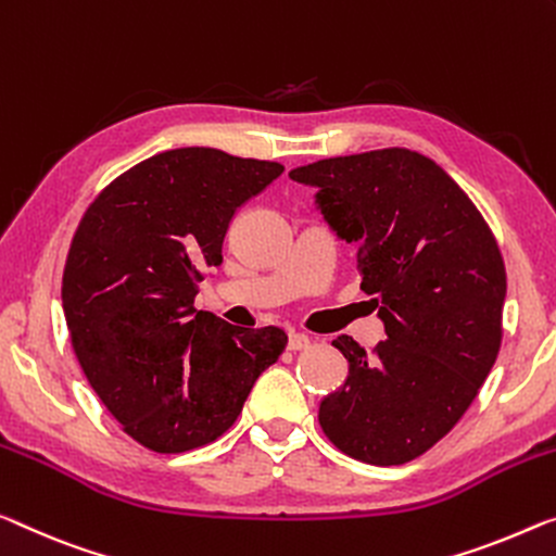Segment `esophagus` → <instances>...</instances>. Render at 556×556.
Wrapping results in <instances>:
<instances>
[{"instance_id":"obj_1","label":"esophagus","mask_w":556,"mask_h":556,"mask_svg":"<svg viewBox=\"0 0 556 556\" xmlns=\"http://www.w3.org/2000/svg\"><path fill=\"white\" fill-rule=\"evenodd\" d=\"M307 345H311V338L305 332H288V350H305Z\"/></svg>"}]
</instances>
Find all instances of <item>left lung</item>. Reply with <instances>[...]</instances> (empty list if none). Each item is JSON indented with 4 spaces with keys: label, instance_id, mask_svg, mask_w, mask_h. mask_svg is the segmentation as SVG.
Here are the masks:
<instances>
[{
    "label": "left lung",
    "instance_id": "obj_1",
    "mask_svg": "<svg viewBox=\"0 0 556 556\" xmlns=\"http://www.w3.org/2000/svg\"><path fill=\"white\" fill-rule=\"evenodd\" d=\"M340 241L357 243L361 288L388 340L372 355L332 340L348 378L320 400L332 445L405 465L457 425L497 361L505 261L467 193L432 159L380 149L293 168Z\"/></svg>",
    "mask_w": 556,
    "mask_h": 556
}]
</instances>
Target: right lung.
Here are the masks:
<instances>
[{"label": "right lung", "mask_w": 556, "mask_h": 556, "mask_svg": "<svg viewBox=\"0 0 556 556\" xmlns=\"http://www.w3.org/2000/svg\"><path fill=\"white\" fill-rule=\"evenodd\" d=\"M283 174L276 161L189 147L111 181L76 228L62 280L74 353L124 432L153 452L220 438L288 336L195 311L236 211Z\"/></svg>", "instance_id": "obj_1"}]
</instances>
